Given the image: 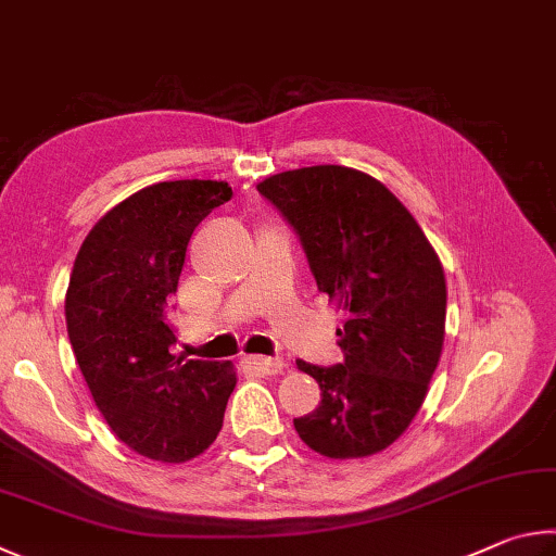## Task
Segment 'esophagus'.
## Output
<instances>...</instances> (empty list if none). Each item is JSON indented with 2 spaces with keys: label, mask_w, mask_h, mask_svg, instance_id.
<instances>
[{
  "label": "esophagus",
  "mask_w": 556,
  "mask_h": 556,
  "mask_svg": "<svg viewBox=\"0 0 556 556\" xmlns=\"http://www.w3.org/2000/svg\"><path fill=\"white\" fill-rule=\"evenodd\" d=\"M247 364L253 368V371L258 374H280L286 368V362L283 358H268V356H249Z\"/></svg>",
  "instance_id": "esophagus-1"
}]
</instances>
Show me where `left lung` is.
I'll list each match as a JSON object with an SVG mask.
<instances>
[{
	"label": "left lung",
	"instance_id": "obj_1",
	"mask_svg": "<svg viewBox=\"0 0 556 556\" xmlns=\"http://www.w3.org/2000/svg\"><path fill=\"white\" fill-rule=\"evenodd\" d=\"M258 192L303 243L317 288L344 313V362H298L323 403L295 417L329 459L383 452L410 427L444 344L446 283L432 243L381 180L344 165L286 170Z\"/></svg>",
	"mask_w": 556,
	"mask_h": 556
}]
</instances>
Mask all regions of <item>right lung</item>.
I'll return each mask as SVG.
<instances>
[{
	"instance_id": "right-lung-1",
	"label": "right lung",
	"mask_w": 556,
	"mask_h": 556,
	"mask_svg": "<svg viewBox=\"0 0 556 556\" xmlns=\"http://www.w3.org/2000/svg\"><path fill=\"white\" fill-rule=\"evenodd\" d=\"M229 200L224 180L149 185L94 224L71 273L65 323L77 366L112 432L153 462L207 450L237 386L231 362L170 354L165 317L194 227Z\"/></svg>"
}]
</instances>
